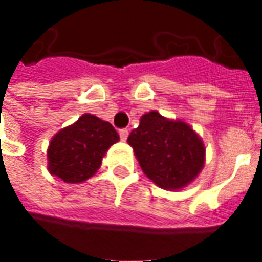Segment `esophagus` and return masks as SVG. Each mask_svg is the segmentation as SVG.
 <instances>
[{"label": "esophagus", "mask_w": 262, "mask_h": 262, "mask_svg": "<svg viewBox=\"0 0 262 262\" xmlns=\"http://www.w3.org/2000/svg\"><path fill=\"white\" fill-rule=\"evenodd\" d=\"M119 136H120V140H122V142H125L126 139H127V136H129V130H127V129H120Z\"/></svg>", "instance_id": "34e87169"}]
</instances>
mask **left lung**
I'll use <instances>...</instances> for the list:
<instances>
[{
    "label": "left lung",
    "mask_w": 262,
    "mask_h": 262,
    "mask_svg": "<svg viewBox=\"0 0 262 262\" xmlns=\"http://www.w3.org/2000/svg\"><path fill=\"white\" fill-rule=\"evenodd\" d=\"M133 147L143 172L160 188L181 189L202 170V140L181 120H168L159 112L143 115L140 125L130 132Z\"/></svg>",
    "instance_id": "8db88e82"
}]
</instances>
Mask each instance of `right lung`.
<instances>
[{"label": "right lung", "instance_id": "obj_1", "mask_svg": "<svg viewBox=\"0 0 262 262\" xmlns=\"http://www.w3.org/2000/svg\"><path fill=\"white\" fill-rule=\"evenodd\" d=\"M118 140L119 135L109 122L82 115L53 137L48 150L49 171L70 184L85 181L97 172L105 153Z\"/></svg>", "mask_w": 262, "mask_h": 262}]
</instances>
